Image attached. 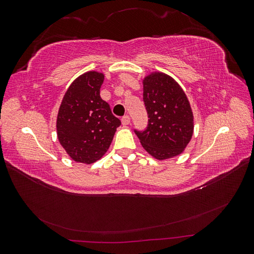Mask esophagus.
Segmentation results:
<instances>
[{
  "label": "esophagus",
  "mask_w": 254,
  "mask_h": 254,
  "mask_svg": "<svg viewBox=\"0 0 254 254\" xmlns=\"http://www.w3.org/2000/svg\"><path fill=\"white\" fill-rule=\"evenodd\" d=\"M122 123H123V125H128V124H130V117L129 115H124V117L122 118Z\"/></svg>",
  "instance_id": "1"
}]
</instances>
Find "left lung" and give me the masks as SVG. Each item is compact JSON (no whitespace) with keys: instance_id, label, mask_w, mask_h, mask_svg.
I'll use <instances>...</instances> for the list:
<instances>
[{"instance_id":"left-lung-1","label":"left lung","mask_w":254,"mask_h":254,"mask_svg":"<svg viewBox=\"0 0 254 254\" xmlns=\"http://www.w3.org/2000/svg\"><path fill=\"white\" fill-rule=\"evenodd\" d=\"M143 102L148 123L144 130L134 129L145 150L159 160L179 155L191 139L193 112L181 87L163 73L143 80Z\"/></svg>"}]
</instances>
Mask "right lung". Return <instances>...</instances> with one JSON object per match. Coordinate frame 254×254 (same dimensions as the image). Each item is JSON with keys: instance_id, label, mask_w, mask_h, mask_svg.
Wrapping results in <instances>:
<instances>
[{"instance_id": "add662e5", "label": "right lung", "mask_w": 254, "mask_h": 254, "mask_svg": "<svg viewBox=\"0 0 254 254\" xmlns=\"http://www.w3.org/2000/svg\"><path fill=\"white\" fill-rule=\"evenodd\" d=\"M103 82L102 73L80 75L68 87L59 108L58 139L76 162L90 164L101 159L121 125L99 95Z\"/></svg>"}]
</instances>
